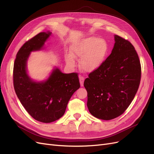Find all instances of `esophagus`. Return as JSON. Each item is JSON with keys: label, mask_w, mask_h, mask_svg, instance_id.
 Masks as SVG:
<instances>
[{"label": "esophagus", "mask_w": 154, "mask_h": 154, "mask_svg": "<svg viewBox=\"0 0 154 154\" xmlns=\"http://www.w3.org/2000/svg\"><path fill=\"white\" fill-rule=\"evenodd\" d=\"M79 78H80V85L82 87L83 86V82H84V77L80 75V76H79Z\"/></svg>", "instance_id": "obj_1"}]
</instances>
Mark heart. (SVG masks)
I'll return each instance as SVG.
<instances>
[{
    "label": "heart",
    "instance_id": "heart-1",
    "mask_svg": "<svg viewBox=\"0 0 154 154\" xmlns=\"http://www.w3.org/2000/svg\"><path fill=\"white\" fill-rule=\"evenodd\" d=\"M72 53L66 56V62L74 66L76 57L82 58L80 66L83 70L92 72L96 70L103 63L108 52V44L103 39L94 36L87 37L74 42L71 46Z\"/></svg>",
    "mask_w": 154,
    "mask_h": 154
}]
</instances>
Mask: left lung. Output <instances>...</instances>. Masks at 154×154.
Instances as JSON below:
<instances>
[{
    "label": "left lung",
    "instance_id": "left-lung-1",
    "mask_svg": "<svg viewBox=\"0 0 154 154\" xmlns=\"http://www.w3.org/2000/svg\"><path fill=\"white\" fill-rule=\"evenodd\" d=\"M111 54L84 81L87 107L94 117L110 120L126 110L140 84L141 67L133 45L118 35Z\"/></svg>",
    "mask_w": 154,
    "mask_h": 154
}]
</instances>
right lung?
<instances>
[{
    "label": "right lung",
    "instance_id": "add662e5",
    "mask_svg": "<svg viewBox=\"0 0 154 154\" xmlns=\"http://www.w3.org/2000/svg\"><path fill=\"white\" fill-rule=\"evenodd\" d=\"M51 34L42 32L27 41L18 51L13 66V86L18 98L31 116L42 123L62 117L70 98L80 87L78 73L64 74L58 68L44 82H34L27 74L30 53L42 49Z\"/></svg>",
    "mask_w": 154,
    "mask_h": 154
}]
</instances>
